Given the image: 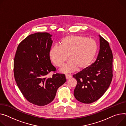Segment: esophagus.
Here are the masks:
<instances>
[{"label":"esophagus","mask_w":126,"mask_h":126,"mask_svg":"<svg viewBox=\"0 0 126 126\" xmlns=\"http://www.w3.org/2000/svg\"><path fill=\"white\" fill-rule=\"evenodd\" d=\"M65 77L66 79H69L71 78V75L70 74H66L65 75Z\"/></svg>","instance_id":"1"}]
</instances>
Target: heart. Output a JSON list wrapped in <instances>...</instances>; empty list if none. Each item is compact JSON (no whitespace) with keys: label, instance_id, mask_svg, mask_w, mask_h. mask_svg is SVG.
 I'll return each mask as SVG.
<instances>
[{"label":"heart","instance_id":"heart-1","mask_svg":"<svg viewBox=\"0 0 126 126\" xmlns=\"http://www.w3.org/2000/svg\"><path fill=\"white\" fill-rule=\"evenodd\" d=\"M97 45L95 40L82 36L68 35L60 42V47L55 46L49 51V57L54 64L61 67L68 59L69 61L62 71L69 73L77 69H86L96 54Z\"/></svg>","mask_w":126,"mask_h":126}]
</instances>
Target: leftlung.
<instances>
[{
    "mask_svg": "<svg viewBox=\"0 0 126 126\" xmlns=\"http://www.w3.org/2000/svg\"><path fill=\"white\" fill-rule=\"evenodd\" d=\"M96 61L73 77L77 80L74 96L83 103H93L105 93L112 79L113 56L110 45L102 36Z\"/></svg>",
    "mask_w": 126,
    "mask_h": 126,
    "instance_id": "left-lung-1",
    "label": "left lung"
}]
</instances>
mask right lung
I'll return each instance as SVG.
<instances>
[{
	"label": "right lung",
	"instance_id": "1",
	"mask_svg": "<svg viewBox=\"0 0 126 126\" xmlns=\"http://www.w3.org/2000/svg\"><path fill=\"white\" fill-rule=\"evenodd\" d=\"M52 36L47 32L29 35L19 45L14 59L16 85L29 102L38 106L51 103L58 89L66 81L64 74L47 77L48 73L56 70L49 57Z\"/></svg>",
	"mask_w": 126,
	"mask_h": 126
}]
</instances>
